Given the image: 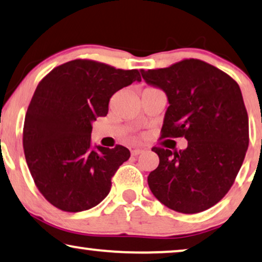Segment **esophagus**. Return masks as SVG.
<instances>
[{"label":"esophagus","mask_w":262,"mask_h":262,"mask_svg":"<svg viewBox=\"0 0 262 262\" xmlns=\"http://www.w3.org/2000/svg\"><path fill=\"white\" fill-rule=\"evenodd\" d=\"M143 152V149H140V148H135V149H133L132 150V156L133 157H138L139 156V154H141Z\"/></svg>","instance_id":"esophagus-1"}]
</instances>
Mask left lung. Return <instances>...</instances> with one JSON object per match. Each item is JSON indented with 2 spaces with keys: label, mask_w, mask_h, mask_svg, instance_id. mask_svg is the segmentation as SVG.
<instances>
[{
  "label": "left lung",
  "mask_w": 262,
  "mask_h": 262,
  "mask_svg": "<svg viewBox=\"0 0 262 262\" xmlns=\"http://www.w3.org/2000/svg\"><path fill=\"white\" fill-rule=\"evenodd\" d=\"M142 77L167 95L160 139L187 140L184 150L153 147L160 161L147 179L149 189L174 211H204L233 186L248 148V114L240 86L222 70L193 58L142 70Z\"/></svg>",
  "instance_id": "1"
}]
</instances>
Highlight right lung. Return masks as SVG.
Listing matches in <instances>:
<instances>
[{
	"instance_id": "obj_1",
	"label": "right lung",
	"mask_w": 262,
	"mask_h": 262,
	"mask_svg": "<svg viewBox=\"0 0 262 262\" xmlns=\"http://www.w3.org/2000/svg\"><path fill=\"white\" fill-rule=\"evenodd\" d=\"M141 80L139 70L90 59L54 68L36 86L26 113L24 152L40 193L59 210L91 209L108 196L129 149L91 142V123L108 114L112 96Z\"/></svg>"
}]
</instances>
